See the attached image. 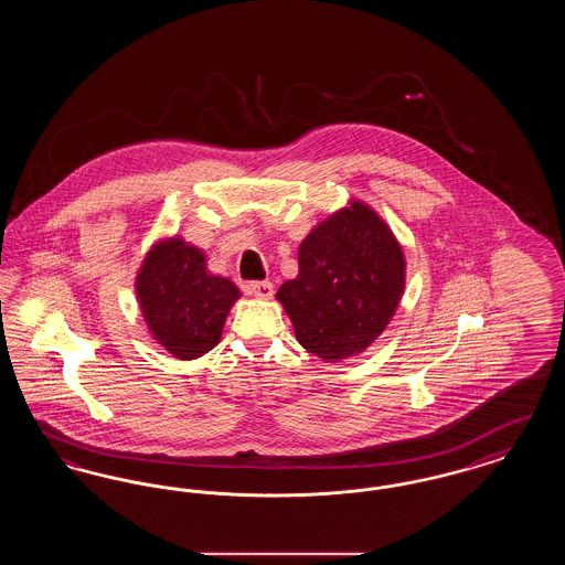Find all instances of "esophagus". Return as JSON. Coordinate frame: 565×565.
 <instances>
[{
    "instance_id": "1",
    "label": "esophagus",
    "mask_w": 565,
    "mask_h": 565,
    "mask_svg": "<svg viewBox=\"0 0 565 565\" xmlns=\"http://www.w3.org/2000/svg\"><path fill=\"white\" fill-rule=\"evenodd\" d=\"M247 292L256 298H270L273 296V284L269 279L265 281H249L247 284Z\"/></svg>"
}]
</instances>
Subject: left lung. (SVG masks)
<instances>
[{
  "mask_svg": "<svg viewBox=\"0 0 565 565\" xmlns=\"http://www.w3.org/2000/svg\"><path fill=\"white\" fill-rule=\"evenodd\" d=\"M404 288V256L379 215L353 201L298 247V277L277 298L298 343L328 362L366 350L392 320Z\"/></svg>",
  "mask_w": 565,
  "mask_h": 565,
  "instance_id": "obj_1",
  "label": "left lung"
}]
</instances>
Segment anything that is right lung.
<instances>
[{
	"label": "right lung",
	"mask_w": 565,
	"mask_h": 565,
	"mask_svg": "<svg viewBox=\"0 0 565 565\" xmlns=\"http://www.w3.org/2000/svg\"><path fill=\"white\" fill-rule=\"evenodd\" d=\"M137 298L150 332L180 360L214 350L239 290L210 275L201 249L182 239L154 245L137 275Z\"/></svg>",
	"instance_id": "1"
}]
</instances>
